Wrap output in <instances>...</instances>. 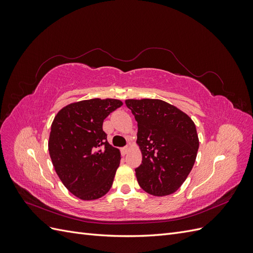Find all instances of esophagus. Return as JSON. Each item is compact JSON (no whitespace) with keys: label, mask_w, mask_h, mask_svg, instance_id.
Wrapping results in <instances>:
<instances>
[{"label":"esophagus","mask_w":253,"mask_h":253,"mask_svg":"<svg viewBox=\"0 0 253 253\" xmlns=\"http://www.w3.org/2000/svg\"><path fill=\"white\" fill-rule=\"evenodd\" d=\"M127 153H128V148L127 147H125V148L121 149V154L122 155H126Z\"/></svg>","instance_id":"esophagus-1"}]
</instances>
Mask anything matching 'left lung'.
<instances>
[{"label":"left lung","mask_w":253,"mask_h":253,"mask_svg":"<svg viewBox=\"0 0 253 253\" xmlns=\"http://www.w3.org/2000/svg\"><path fill=\"white\" fill-rule=\"evenodd\" d=\"M127 108L138 126L137 143L142 162L136 168L139 186L149 194L174 193L194 166L200 141L187 114L159 99H128Z\"/></svg>","instance_id":"1"}]
</instances>
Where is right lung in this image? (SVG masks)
Listing matches in <instances>:
<instances>
[{
	"instance_id": "add662e5",
	"label": "right lung",
	"mask_w": 253,
	"mask_h": 253,
	"mask_svg": "<svg viewBox=\"0 0 253 253\" xmlns=\"http://www.w3.org/2000/svg\"><path fill=\"white\" fill-rule=\"evenodd\" d=\"M121 105L117 99H89L66 105L52 121L48 151L53 168L80 200L100 198L113 185L121 155L108 142L102 125Z\"/></svg>"
}]
</instances>
